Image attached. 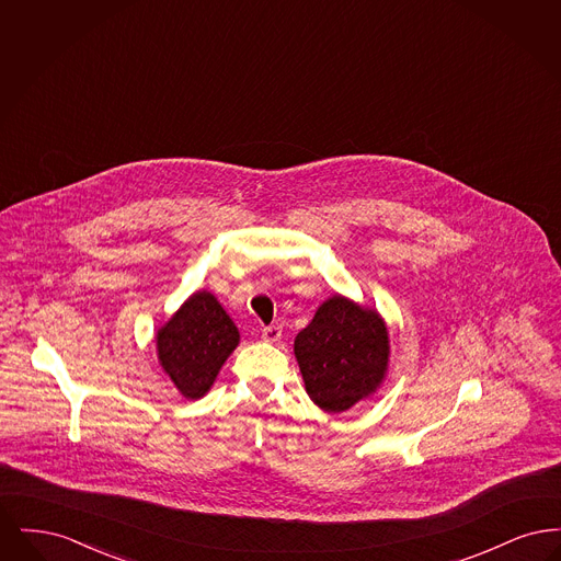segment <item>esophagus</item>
I'll use <instances>...</instances> for the list:
<instances>
[{"instance_id":"34e87169","label":"esophagus","mask_w":561,"mask_h":561,"mask_svg":"<svg viewBox=\"0 0 561 561\" xmlns=\"http://www.w3.org/2000/svg\"><path fill=\"white\" fill-rule=\"evenodd\" d=\"M279 336H282V328H279V325H265V328H263V339H265L267 343L279 341Z\"/></svg>"}]
</instances>
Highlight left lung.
Returning a JSON list of instances; mask_svg holds the SVG:
<instances>
[{
  "label": "left lung",
  "instance_id": "8db88e82",
  "mask_svg": "<svg viewBox=\"0 0 561 561\" xmlns=\"http://www.w3.org/2000/svg\"><path fill=\"white\" fill-rule=\"evenodd\" d=\"M294 355L309 398L325 412H345L382 382L389 362L385 321L343 296H332L298 332Z\"/></svg>",
  "mask_w": 561,
  "mask_h": 561
}]
</instances>
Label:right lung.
I'll use <instances>...</instances> for the list:
<instances>
[{"label": "right lung", "mask_w": 561, "mask_h": 561, "mask_svg": "<svg viewBox=\"0 0 561 561\" xmlns=\"http://www.w3.org/2000/svg\"><path fill=\"white\" fill-rule=\"evenodd\" d=\"M240 343L236 323L210 293L193 294L158 332L161 368L179 391L202 398Z\"/></svg>", "instance_id": "add662e5"}]
</instances>
